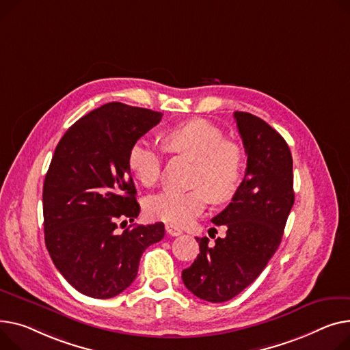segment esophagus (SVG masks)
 <instances>
[{
	"instance_id": "esophagus-1",
	"label": "esophagus",
	"mask_w": 350,
	"mask_h": 350,
	"mask_svg": "<svg viewBox=\"0 0 350 350\" xmlns=\"http://www.w3.org/2000/svg\"><path fill=\"white\" fill-rule=\"evenodd\" d=\"M166 234L170 235V237H180L183 234V230L180 228L172 225V224H167L166 225Z\"/></svg>"
}]
</instances>
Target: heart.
Listing matches in <instances>:
<instances>
[{
  "mask_svg": "<svg viewBox=\"0 0 350 350\" xmlns=\"http://www.w3.org/2000/svg\"><path fill=\"white\" fill-rule=\"evenodd\" d=\"M161 139L169 153L194 161V189L165 190L150 197L146 211L152 218L187 225L204 211L209 200L224 204L237 196L245 169L243 150L237 142L225 141L219 128L205 120H193L167 129ZM161 163V149L145 139L135 142L128 154L131 172L145 187L157 183Z\"/></svg>",
  "mask_w": 350,
  "mask_h": 350,
  "instance_id": "1",
  "label": "heart"
}]
</instances>
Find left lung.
<instances>
[{
	"instance_id": "obj_1",
	"label": "left lung",
	"mask_w": 350,
	"mask_h": 350,
	"mask_svg": "<svg viewBox=\"0 0 350 350\" xmlns=\"http://www.w3.org/2000/svg\"><path fill=\"white\" fill-rule=\"evenodd\" d=\"M247 167L232 202L213 218L225 238H196L200 253L184 269V286L209 302L237 297L265 270L282 242L294 204L293 157L284 137L249 112L234 113ZM214 229V228H213Z\"/></svg>"
}]
</instances>
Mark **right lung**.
<instances>
[{
	"label": "right lung",
	"mask_w": 350,
	"mask_h": 350,
	"mask_svg": "<svg viewBox=\"0 0 350 350\" xmlns=\"http://www.w3.org/2000/svg\"><path fill=\"white\" fill-rule=\"evenodd\" d=\"M161 116L108 103L70 126L56 146L43 183L44 243L56 269L84 295L121 294L136 278L142 253L165 237L163 222L118 232L120 222L141 213L129 150Z\"/></svg>",
	"instance_id": "obj_1"
}]
</instances>
